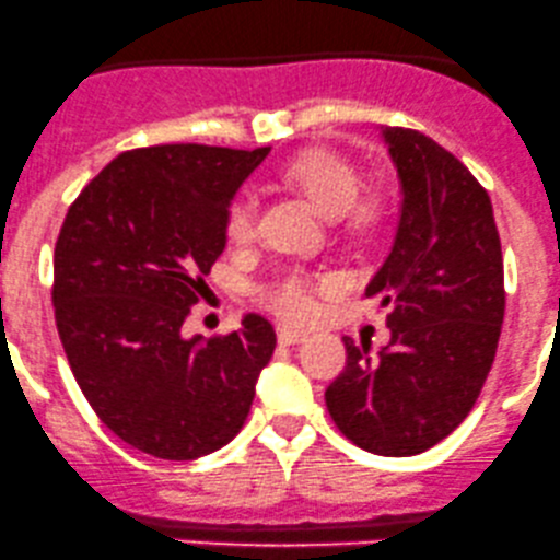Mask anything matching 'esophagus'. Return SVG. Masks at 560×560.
I'll return each instance as SVG.
<instances>
[{
  "label": "esophagus",
  "mask_w": 560,
  "mask_h": 560,
  "mask_svg": "<svg viewBox=\"0 0 560 560\" xmlns=\"http://www.w3.org/2000/svg\"><path fill=\"white\" fill-rule=\"evenodd\" d=\"M278 339L282 341V345H302V341L306 339V330L293 328V326H280Z\"/></svg>",
  "instance_id": "1"
}]
</instances>
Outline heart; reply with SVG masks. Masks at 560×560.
I'll list each match as a JSON object with an SVG mask.
<instances>
[{"label": "heart", "mask_w": 560, "mask_h": 560, "mask_svg": "<svg viewBox=\"0 0 560 560\" xmlns=\"http://www.w3.org/2000/svg\"><path fill=\"white\" fill-rule=\"evenodd\" d=\"M280 178L299 189L306 200L320 210L326 219H339L358 202L363 178L350 160L326 149H312L299 154L280 171ZM376 221V210L360 206L352 210L354 230H369ZM256 230V200L250 191H240L226 210V237L232 243H248ZM267 304L285 317H306L315 310L312 302V282L302 272H285L264 293Z\"/></svg>", "instance_id": "1"}]
</instances>
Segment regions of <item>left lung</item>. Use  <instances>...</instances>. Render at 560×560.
<instances>
[{"label": "left lung", "mask_w": 560, "mask_h": 560, "mask_svg": "<svg viewBox=\"0 0 560 560\" xmlns=\"http://www.w3.org/2000/svg\"><path fill=\"white\" fill-rule=\"evenodd\" d=\"M378 133L400 215L365 296L387 310L389 345L371 354L347 336L326 406L354 446L413 456L465 422L483 389L504 317L502 245L489 195L454 154L417 130Z\"/></svg>", "instance_id": "obj_1"}]
</instances>
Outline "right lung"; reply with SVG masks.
Wrapping results in <instances>:
<instances>
[{
	"label": "right lung",
	"mask_w": 560,
	"mask_h": 560,
	"mask_svg": "<svg viewBox=\"0 0 560 560\" xmlns=\"http://www.w3.org/2000/svg\"><path fill=\"white\" fill-rule=\"evenodd\" d=\"M269 147L167 143L112 160L66 213L52 306L71 374L128 446L186 462L243 427L275 328L243 315L230 336L186 339L202 275L226 248V210Z\"/></svg>",
	"instance_id": "add662e5"
}]
</instances>
